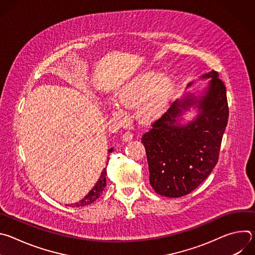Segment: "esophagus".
Segmentation results:
<instances>
[{
  "label": "esophagus",
  "instance_id": "1",
  "mask_svg": "<svg viewBox=\"0 0 255 255\" xmlns=\"http://www.w3.org/2000/svg\"><path fill=\"white\" fill-rule=\"evenodd\" d=\"M132 139H133V133H132V132L127 131V132H125V133L123 134V140H124V141H130V140H132Z\"/></svg>",
  "mask_w": 255,
  "mask_h": 255
}]
</instances>
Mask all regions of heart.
<instances>
[{
    "instance_id": "1",
    "label": "heart",
    "mask_w": 255,
    "mask_h": 255,
    "mask_svg": "<svg viewBox=\"0 0 255 255\" xmlns=\"http://www.w3.org/2000/svg\"><path fill=\"white\" fill-rule=\"evenodd\" d=\"M174 84L168 77L147 71L127 82L117 93L113 113L121 120L127 118L124 109L136 105L137 115L143 121H152L160 116L172 97Z\"/></svg>"
}]
</instances>
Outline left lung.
I'll return each instance as SVG.
<instances>
[{
    "instance_id": "1",
    "label": "left lung",
    "mask_w": 255,
    "mask_h": 255,
    "mask_svg": "<svg viewBox=\"0 0 255 255\" xmlns=\"http://www.w3.org/2000/svg\"><path fill=\"white\" fill-rule=\"evenodd\" d=\"M203 78H211L205 96L198 100L189 95L183 102L175 101L141 138L150 185L161 196L178 198L190 194L208 177L219 159L229 117L226 87L215 70ZM195 103L200 109L198 117L187 126L176 124L175 118L181 109L187 110Z\"/></svg>"
}]
</instances>
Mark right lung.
Returning <instances> with one entry per match:
<instances>
[{"label": "right lung", "mask_w": 255, "mask_h": 255, "mask_svg": "<svg viewBox=\"0 0 255 255\" xmlns=\"http://www.w3.org/2000/svg\"><path fill=\"white\" fill-rule=\"evenodd\" d=\"M109 152H112L113 149H109ZM109 160V158H108ZM106 174H107V168H104V170L101 173L100 178L98 179L97 184L95 185V187L89 192V194L83 199L81 200L79 203H76L74 205H71L72 207H85L87 205H90L92 203H94L102 194V192L104 191L105 187H106Z\"/></svg>", "instance_id": "1"}]
</instances>
